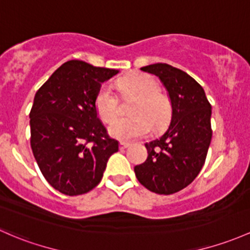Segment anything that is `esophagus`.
<instances>
[{"label":"esophagus","instance_id":"1","mask_svg":"<svg viewBox=\"0 0 250 250\" xmlns=\"http://www.w3.org/2000/svg\"><path fill=\"white\" fill-rule=\"evenodd\" d=\"M129 146H130V144L125 143V141H121V143H120V148L121 149H125V148H128Z\"/></svg>","mask_w":250,"mask_h":250}]
</instances>
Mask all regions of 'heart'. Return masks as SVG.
<instances>
[{
    "instance_id": "heart-1",
    "label": "heart",
    "mask_w": 250,
    "mask_h": 250,
    "mask_svg": "<svg viewBox=\"0 0 250 250\" xmlns=\"http://www.w3.org/2000/svg\"><path fill=\"white\" fill-rule=\"evenodd\" d=\"M117 90L123 98L132 97L129 106L132 116L115 121L109 132L121 140L140 138L149 129L159 130L169 123L172 105L169 96L159 91L157 80L145 73H133L116 83ZM94 107L104 123H111L120 114V101L109 85H102L96 94Z\"/></svg>"
}]
</instances>
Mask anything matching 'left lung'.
Returning a JSON list of instances; mask_svg holds the SVG:
<instances>
[{
  "mask_svg": "<svg viewBox=\"0 0 250 250\" xmlns=\"http://www.w3.org/2000/svg\"><path fill=\"white\" fill-rule=\"evenodd\" d=\"M141 70L164 83L172 116L167 132L145 144L147 159L134 171L148 190L170 195L190 185L204 167L212 139L211 104L200 83L178 68L154 63Z\"/></svg>",
  "mask_w": 250,
  "mask_h": 250,
  "instance_id": "obj_1",
  "label": "left lung"
}]
</instances>
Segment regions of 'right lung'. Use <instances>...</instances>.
Here are the masks:
<instances>
[{
  "label": "right lung",
  "instance_id": "right-lung-1",
  "mask_svg": "<svg viewBox=\"0 0 250 250\" xmlns=\"http://www.w3.org/2000/svg\"><path fill=\"white\" fill-rule=\"evenodd\" d=\"M118 70L65 62L37 91L30 112L31 147L49 185L64 195L90 191L118 151L94 107L102 83Z\"/></svg>",
  "mask_w": 250,
  "mask_h": 250
}]
</instances>
